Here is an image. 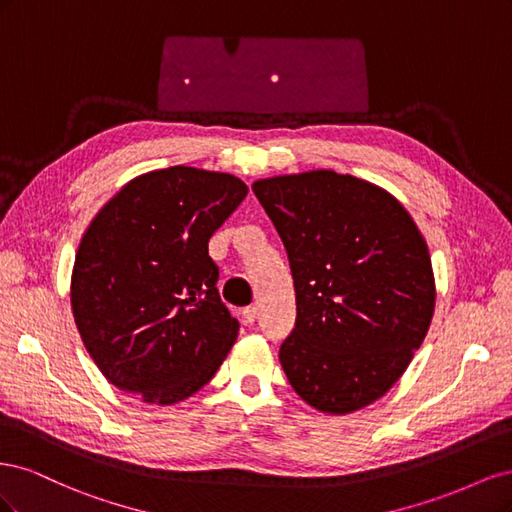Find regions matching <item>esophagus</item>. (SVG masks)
<instances>
[{"label": "esophagus", "mask_w": 512, "mask_h": 512, "mask_svg": "<svg viewBox=\"0 0 512 512\" xmlns=\"http://www.w3.org/2000/svg\"><path fill=\"white\" fill-rule=\"evenodd\" d=\"M256 316H258V307H256V305L243 307V318H245V322H254Z\"/></svg>", "instance_id": "obj_1"}]
</instances>
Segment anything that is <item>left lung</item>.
Instances as JSON below:
<instances>
[{"instance_id":"left-lung-1","label":"left lung","mask_w":512,"mask_h":512,"mask_svg":"<svg viewBox=\"0 0 512 512\" xmlns=\"http://www.w3.org/2000/svg\"><path fill=\"white\" fill-rule=\"evenodd\" d=\"M280 235L297 320L280 348L303 401L348 414L382 397L429 331L436 284L427 243L397 198L333 170L252 185Z\"/></svg>"}]
</instances>
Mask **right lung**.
<instances>
[{"mask_svg":"<svg viewBox=\"0 0 512 512\" xmlns=\"http://www.w3.org/2000/svg\"><path fill=\"white\" fill-rule=\"evenodd\" d=\"M245 196L228 173L170 166L123 185L91 220L70 301L89 356L117 389L168 406L226 359L239 322L220 299L209 239Z\"/></svg>","mask_w":512,"mask_h":512,"instance_id":"obj_1","label":"right lung"}]
</instances>
